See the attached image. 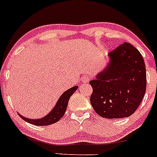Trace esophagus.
<instances>
[{
  "label": "esophagus",
  "mask_w": 157,
  "mask_h": 157,
  "mask_svg": "<svg viewBox=\"0 0 157 157\" xmlns=\"http://www.w3.org/2000/svg\"><path fill=\"white\" fill-rule=\"evenodd\" d=\"M89 81H90V77L87 76V75H84L82 77V78H81V82H82V83H87Z\"/></svg>",
  "instance_id": "1"
}]
</instances>
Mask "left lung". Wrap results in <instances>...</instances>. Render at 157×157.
I'll use <instances>...</instances> for the list:
<instances>
[{
  "mask_svg": "<svg viewBox=\"0 0 157 157\" xmlns=\"http://www.w3.org/2000/svg\"><path fill=\"white\" fill-rule=\"evenodd\" d=\"M90 81V103L105 118L129 117L136 111L146 91V70L139 50L128 43L109 53L105 68Z\"/></svg>",
  "mask_w": 157,
  "mask_h": 157,
  "instance_id": "left-lung-1",
  "label": "left lung"
}]
</instances>
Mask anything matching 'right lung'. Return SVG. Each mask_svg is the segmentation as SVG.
<instances>
[{"instance_id":"add662e5","label":"right lung","mask_w":157,"mask_h":157,"mask_svg":"<svg viewBox=\"0 0 157 157\" xmlns=\"http://www.w3.org/2000/svg\"><path fill=\"white\" fill-rule=\"evenodd\" d=\"M78 86H74V87L63 92L60 97V98L58 99L55 107H53V109L50 111V112L43 117L39 119H31L25 117L24 116L21 115L20 114H18L26 122L30 123V124H33L35 126H47L55 124V123L58 122L59 120L64 115L67 105H68L69 99L72 94L75 93V90L78 89Z\"/></svg>"}]
</instances>
